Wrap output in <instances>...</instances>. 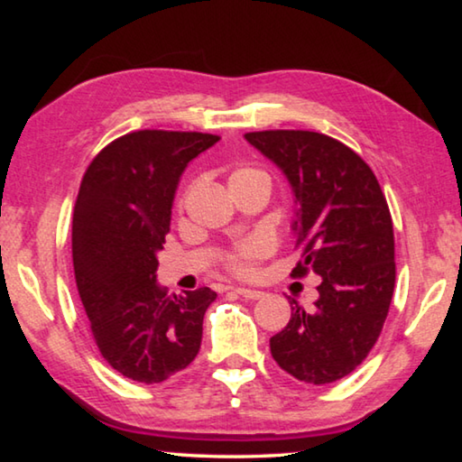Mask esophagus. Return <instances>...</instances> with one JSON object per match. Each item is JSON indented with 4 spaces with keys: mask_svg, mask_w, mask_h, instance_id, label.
I'll return each instance as SVG.
<instances>
[{
    "mask_svg": "<svg viewBox=\"0 0 462 462\" xmlns=\"http://www.w3.org/2000/svg\"><path fill=\"white\" fill-rule=\"evenodd\" d=\"M234 291H236L240 297H246V300H261L264 295L263 291H259V289H250V287H236Z\"/></svg>",
    "mask_w": 462,
    "mask_h": 462,
    "instance_id": "1",
    "label": "esophagus"
}]
</instances>
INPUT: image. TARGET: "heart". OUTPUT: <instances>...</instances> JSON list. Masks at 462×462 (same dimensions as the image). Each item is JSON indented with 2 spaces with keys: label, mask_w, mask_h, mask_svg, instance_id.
<instances>
[{
  "label": "heart",
  "mask_w": 462,
  "mask_h": 462,
  "mask_svg": "<svg viewBox=\"0 0 462 462\" xmlns=\"http://www.w3.org/2000/svg\"><path fill=\"white\" fill-rule=\"evenodd\" d=\"M256 177H267V175H264L263 171H256L250 167L234 169L228 177V187L250 181V179H256ZM181 203H183V198H181ZM263 250L264 248L259 240H246L234 248L232 253L226 254V264H228V269L232 273H236V275H246V273H250V269H253V263L263 254Z\"/></svg>",
  "instance_id": "heart-1"
}]
</instances>
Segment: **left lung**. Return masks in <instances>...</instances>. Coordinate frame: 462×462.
Instances as JSON below:
<instances>
[{"mask_svg": "<svg viewBox=\"0 0 462 462\" xmlns=\"http://www.w3.org/2000/svg\"><path fill=\"white\" fill-rule=\"evenodd\" d=\"M283 171L297 203L293 232L303 254L293 277H319L314 308L293 300L271 355L295 379L326 385L361 365L377 342L395 287L393 222L371 167L310 130L248 132Z\"/></svg>", "mask_w": 462, "mask_h": 462, "instance_id": "obj_1", "label": "left lung"}]
</instances>
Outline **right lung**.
<instances>
[{
  "label": "right lung",
  "mask_w": 462,
  "mask_h": 462,
  "mask_svg": "<svg viewBox=\"0 0 462 462\" xmlns=\"http://www.w3.org/2000/svg\"><path fill=\"white\" fill-rule=\"evenodd\" d=\"M217 140L201 132H130L83 175L73 214L77 289L101 356L132 381H165L199 353L203 314L216 291L167 295L156 283V254L179 179Z\"/></svg>",
  "instance_id": "add662e5"
}]
</instances>
